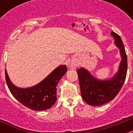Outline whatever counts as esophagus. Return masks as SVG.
I'll return each instance as SVG.
<instances>
[{
    "instance_id": "esophagus-1",
    "label": "esophagus",
    "mask_w": 133,
    "mask_h": 133,
    "mask_svg": "<svg viewBox=\"0 0 133 133\" xmlns=\"http://www.w3.org/2000/svg\"><path fill=\"white\" fill-rule=\"evenodd\" d=\"M69 68L71 69H73L74 68H75V65L72 64H72H70V65H69Z\"/></svg>"
}]
</instances>
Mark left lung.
<instances>
[{"label": "left lung", "mask_w": 133, "mask_h": 133, "mask_svg": "<svg viewBox=\"0 0 133 133\" xmlns=\"http://www.w3.org/2000/svg\"><path fill=\"white\" fill-rule=\"evenodd\" d=\"M111 36L122 57L115 75L110 79L101 80L97 79L84 68L77 71L81 97L88 104L93 106H99L112 101L117 95L126 79L128 63L124 43L117 34L111 32Z\"/></svg>", "instance_id": "left-lung-1"}]
</instances>
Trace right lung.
<instances>
[{"label": "right lung", "instance_id": "add662e5", "mask_svg": "<svg viewBox=\"0 0 133 133\" xmlns=\"http://www.w3.org/2000/svg\"><path fill=\"white\" fill-rule=\"evenodd\" d=\"M67 67L61 65L54 69L50 75L38 84L30 88H19L12 83L5 68V79L9 91L14 97L30 109L36 111L48 110L56 101V86L63 75Z\"/></svg>", "mask_w": 133, "mask_h": 133}]
</instances>
